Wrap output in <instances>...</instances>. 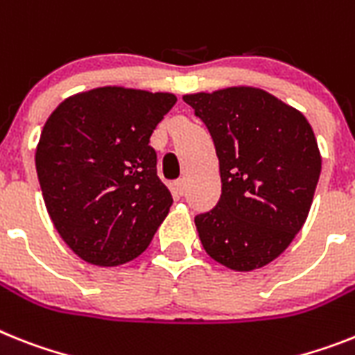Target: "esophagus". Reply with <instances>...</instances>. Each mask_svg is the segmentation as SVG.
Listing matches in <instances>:
<instances>
[{
    "label": "esophagus",
    "mask_w": 355,
    "mask_h": 355,
    "mask_svg": "<svg viewBox=\"0 0 355 355\" xmlns=\"http://www.w3.org/2000/svg\"><path fill=\"white\" fill-rule=\"evenodd\" d=\"M173 191L177 193V195H184V193H186V180L180 178V180H177V182L173 184Z\"/></svg>",
    "instance_id": "obj_1"
}]
</instances>
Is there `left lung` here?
<instances>
[{
    "mask_svg": "<svg viewBox=\"0 0 355 355\" xmlns=\"http://www.w3.org/2000/svg\"><path fill=\"white\" fill-rule=\"evenodd\" d=\"M211 133L222 195L198 214L205 252L227 269L265 267L303 227L321 173L312 126L300 110L254 86L182 97Z\"/></svg>",
    "mask_w": 355,
    "mask_h": 355,
    "instance_id": "8db88e82",
    "label": "left lung"
}]
</instances>
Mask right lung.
<instances>
[{
	"label": "right lung",
	"mask_w": 355,
	"mask_h": 355,
	"mask_svg": "<svg viewBox=\"0 0 355 355\" xmlns=\"http://www.w3.org/2000/svg\"><path fill=\"white\" fill-rule=\"evenodd\" d=\"M177 97L124 86L70 95L35 148L44 205L62 242L99 267L132 261L168 216L150 137Z\"/></svg>",
	"instance_id": "1"
}]
</instances>
